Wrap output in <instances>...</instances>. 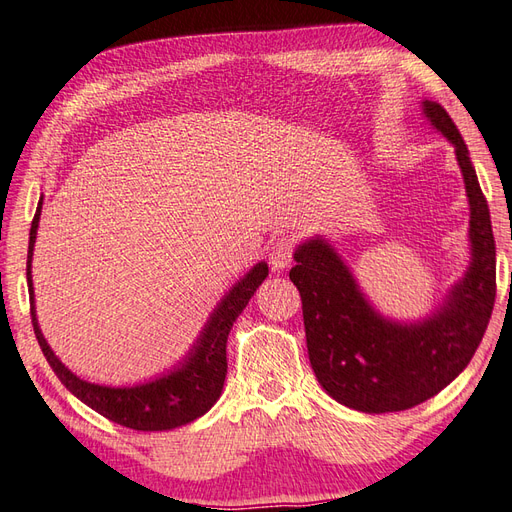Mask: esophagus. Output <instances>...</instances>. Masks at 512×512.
I'll return each mask as SVG.
<instances>
[{
    "label": "esophagus",
    "instance_id": "34e87169",
    "mask_svg": "<svg viewBox=\"0 0 512 512\" xmlns=\"http://www.w3.org/2000/svg\"><path fill=\"white\" fill-rule=\"evenodd\" d=\"M292 257H294V242L287 240V238H281V240L274 242L270 246V251H268V261H270V266H272L274 272H281V270L290 266Z\"/></svg>",
    "mask_w": 512,
    "mask_h": 512
}]
</instances>
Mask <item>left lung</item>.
I'll use <instances>...</instances> for the list:
<instances>
[{"label": "left lung", "mask_w": 512, "mask_h": 512, "mask_svg": "<svg viewBox=\"0 0 512 512\" xmlns=\"http://www.w3.org/2000/svg\"><path fill=\"white\" fill-rule=\"evenodd\" d=\"M422 112L448 138L469 201V266L430 316L400 322L363 294L322 235L296 246L290 279L303 300L311 368L333 400L361 413L406 411L448 387L474 357L495 303V240L489 205L467 144L437 101Z\"/></svg>", "instance_id": "8db88e82"}]
</instances>
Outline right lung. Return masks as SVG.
<instances>
[{"label":"right lung","instance_id":"1","mask_svg":"<svg viewBox=\"0 0 512 512\" xmlns=\"http://www.w3.org/2000/svg\"><path fill=\"white\" fill-rule=\"evenodd\" d=\"M43 196L38 201L36 214L30 229L28 246V290H30V313L32 326L51 370L56 372L60 383L67 387L75 398H80L90 409L108 417L110 422L121 424L134 430H173L194 422L196 417L205 415L222 393L227 374V337L233 322L248 305V300L257 292V287L268 277V264L259 261L244 277L235 283L231 290L220 298L212 316L205 322L203 331L188 350V355L160 376L147 383L129 387H110L88 383L84 378L73 374L64 365L56 352L49 348L47 339L38 326L36 305H34V283H32V255L41 220Z\"/></svg>","mask_w":512,"mask_h":512}]
</instances>
